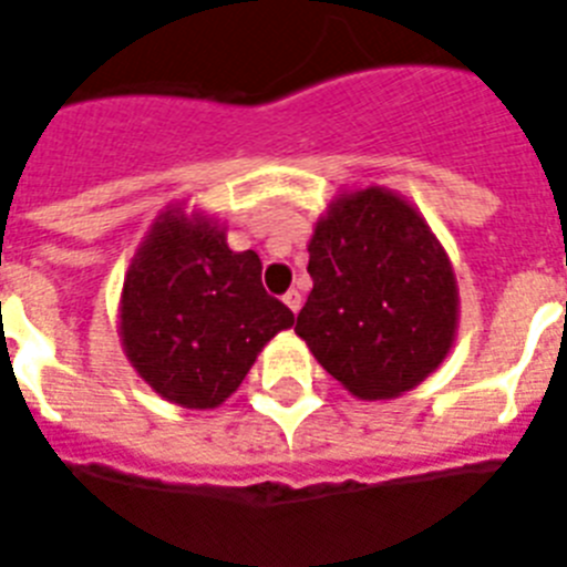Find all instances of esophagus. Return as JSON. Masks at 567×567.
I'll list each match as a JSON object with an SVG mask.
<instances>
[{
	"mask_svg": "<svg viewBox=\"0 0 567 567\" xmlns=\"http://www.w3.org/2000/svg\"><path fill=\"white\" fill-rule=\"evenodd\" d=\"M282 302H285V306H288V308H291L293 313H299V308H302V293L293 291V288H291V291H288V293H285V297H282Z\"/></svg>",
	"mask_w": 567,
	"mask_h": 567,
	"instance_id": "esophagus-1",
	"label": "esophagus"
}]
</instances>
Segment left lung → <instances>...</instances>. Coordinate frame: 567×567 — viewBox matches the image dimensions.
<instances>
[{
  "mask_svg": "<svg viewBox=\"0 0 567 567\" xmlns=\"http://www.w3.org/2000/svg\"><path fill=\"white\" fill-rule=\"evenodd\" d=\"M308 254L313 288L293 331L346 392L392 401L444 363L458 337V282L415 204L378 184L337 193Z\"/></svg>",
  "mask_w": 567,
  "mask_h": 567,
  "instance_id": "obj_1",
  "label": "left lung"
}]
</instances>
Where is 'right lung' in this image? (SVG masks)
<instances>
[{
	"mask_svg": "<svg viewBox=\"0 0 567 567\" xmlns=\"http://www.w3.org/2000/svg\"><path fill=\"white\" fill-rule=\"evenodd\" d=\"M291 326L293 313L261 288L259 256L230 250L227 227L184 202L155 216L123 276V354L175 406H221Z\"/></svg>",
	"mask_w": 567,
	"mask_h": 567,
	"instance_id": "right-lung-1",
	"label": "right lung"
}]
</instances>
